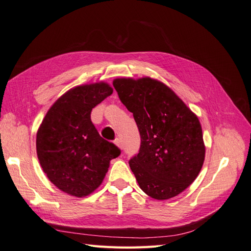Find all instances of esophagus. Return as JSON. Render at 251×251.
Here are the masks:
<instances>
[{"label":"esophagus","instance_id":"34e87169","mask_svg":"<svg viewBox=\"0 0 251 251\" xmlns=\"http://www.w3.org/2000/svg\"><path fill=\"white\" fill-rule=\"evenodd\" d=\"M115 144H116V146H117L119 149L123 150L124 144H123V141H121L120 138H116V139H115Z\"/></svg>","mask_w":251,"mask_h":251}]
</instances>
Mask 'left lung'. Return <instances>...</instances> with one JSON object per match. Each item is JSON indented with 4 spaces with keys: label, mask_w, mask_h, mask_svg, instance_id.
<instances>
[{
    "label": "left lung",
    "mask_w": 251,
    "mask_h": 251,
    "mask_svg": "<svg viewBox=\"0 0 251 251\" xmlns=\"http://www.w3.org/2000/svg\"><path fill=\"white\" fill-rule=\"evenodd\" d=\"M113 86L140 133L139 153L128 161L140 188L157 200L176 197L193 183L204 162L198 117L157 79L116 78Z\"/></svg>",
    "instance_id": "obj_1"
}]
</instances>
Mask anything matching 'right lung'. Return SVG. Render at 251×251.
<instances>
[{
    "instance_id": "right-lung-1",
    "label": "right lung",
    "mask_w": 251,
    "mask_h": 251,
    "mask_svg": "<svg viewBox=\"0 0 251 251\" xmlns=\"http://www.w3.org/2000/svg\"><path fill=\"white\" fill-rule=\"evenodd\" d=\"M113 93L107 82L75 87L52 104L36 134V153L60 191L86 197L101 184L110 161L120 155L91 121V111Z\"/></svg>"
}]
</instances>
